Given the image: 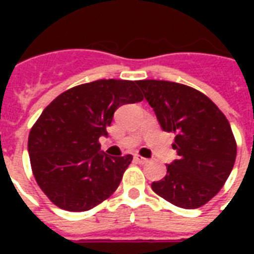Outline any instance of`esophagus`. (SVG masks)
<instances>
[{"instance_id": "1", "label": "esophagus", "mask_w": 254, "mask_h": 254, "mask_svg": "<svg viewBox=\"0 0 254 254\" xmlns=\"http://www.w3.org/2000/svg\"><path fill=\"white\" fill-rule=\"evenodd\" d=\"M134 159L137 160L138 163H141V165H145V163H148V159H145V158L140 156V155H134Z\"/></svg>"}]
</instances>
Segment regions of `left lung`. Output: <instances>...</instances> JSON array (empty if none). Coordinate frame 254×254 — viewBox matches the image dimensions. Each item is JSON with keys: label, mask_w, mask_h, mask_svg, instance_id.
<instances>
[{"label": "left lung", "mask_w": 254, "mask_h": 254, "mask_svg": "<svg viewBox=\"0 0 254 254\" xmlns=\"http://www.w3.org/2000/svg\"><path fill=\"white\" fill-rule=\"evenodd\" d=\"M137 85L160 127L176 133L178 159L152 190L171 204L194 209L218 194L233 170L237 143L227 118L212 100L185 84L140 80Z\"/></svg>", "instance_id": "8db88e82"}]
</instances>
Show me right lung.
Returning a JSON list of instances; mask_svg holds the SVG:
<instances>
[{"instance_id":"right-lung-1","label":"right lung","mask_w":254,"mask_h":254,"mask_svg":"<svg viewBox=\"0 0 254 254\" xmlns=\"http://www.w3.org/2000/svg\"><path fill=\"white\" fill-rule=\"evenodd\" d=\"M144 99L132 80H96L58 95L36 120L28 136L36 184L57 207L83 212L117 190L133 156L99 152L114 111Z\"/></svg>"}]
</instances>
